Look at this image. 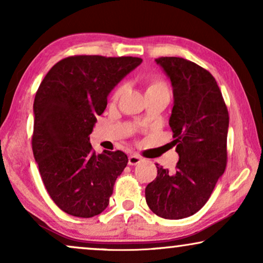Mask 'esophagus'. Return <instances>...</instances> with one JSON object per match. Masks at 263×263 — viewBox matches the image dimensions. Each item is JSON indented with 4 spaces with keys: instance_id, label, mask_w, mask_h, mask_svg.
<instances>
[{
    "instance_id": "esophagus-1",
    "label": "esophagus",
    "mask_w": 263,
    "mask_h": 263,
    "mask_svg": "<svg viewBox=\"0 0 263 263\" xmlns=\"http://www.w3.org/2000/svg\"><path fill=\"white\" fill-rule=\"evenodd\" d=\"M140 161H142V158L138 156V154H130L128 158V164L129 165H136L139 164Z\"/></svg>"
}]
</instances>
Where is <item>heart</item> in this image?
Segmentation results:
<instances>
[{"label":"heart","instance_id":"heart-1","mask_svg":"<svg viewBox=\"0 0 263 263\" xmlns=\"http://www.w3.org/2000/svg\"><path fill=\"white\" fill-rule=\"evenodd\" d=\"M127 87H128L127 82H121L120 85H117L114 89L112 95H111V99H112L114 102H116V100L120 99L121 97L124 95V92L127 91ZM158 91H168L166 82L161 80V79H154V80L151 81L148 86H147V93L158 92Z\"/></svg>","mask_w":263,"mask_h":263}]
</instances>
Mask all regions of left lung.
I'll use <instances>...</instances> for the list:
<instances>
[{
  "label": "left lung",
  "instance_id": "1",
  "mask_svg": "<svg viewBox=\"0 0 263 263\" xmlns=\"http://www.w3.org/2000/svg\"><path fill=\"white\" fill-rule=\"evenodd\" d=\"M156 62L174 87L168 123L179 160L174 172L157 166V178L146 186V202L161 218L183 219L204 206L224 174L229 111L217 81L204 68L182 57H159Z\"/></svg>",
  "mask_w": 263,
  "mask_h": 263
}]
</instances>
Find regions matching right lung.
Returning <instances> with one entry per match:
<instances>
[{
    "mask_svg": "<svg viewBox=\"0 0 263 263\" xmlns=\"http://www.w3.org/2000/svg\"><path fill=\"white\" fill-rule=\"evenodd\" d=\"M141 62L132 56H69L39 85L32 151L46 192L67 214L91 218L109 204L128 157L122 151L96 154L88 135L111 89Z\"/></svg>",
    "mask_w": 263,
    "mask_h": 263,
    "instance_id": "add662e5",
    "label": "right lung"
}]
</instances>
